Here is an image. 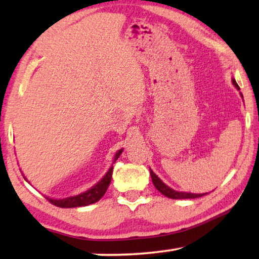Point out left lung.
Wrapping results in <instances>:
<instances>
[{
  "instance_id": "1",
  "label": "left lung",
  "mask_w": 259,
  "mask_h": 259,
  "mask_svg": "<svg viewBox=\"0 0 259 259\" xmlns=\"http://www.w3.org/2000/svg\"><path fill=\"white\" fill-rule=\"evenodd\" d=\"M232 83L235 84V87L237 90H239V86L237 84L236 80L232 79ZM243 97V95H242ZM151 178H152V182H153L155 189H157L159 192L164 194L165 197L167 198H172V199H190V198H199V197H203L205 194L207 193H189V192H179V191H175L171 187H168L166 184H164L161 182V179L159 178V177L155 175V173L152 171L151 169Z\"/></svg>"
}]
</instances>
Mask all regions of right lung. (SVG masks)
I'll return each mask as SVG.
<instances>
[{
  "label": "right lung",
  "instance_id": "right-lung-1",
  "mask_svg": "<svg viewBox=\"0 0 259 259\" xmlns=\"http://www.w3.org/2000/svg\"><path fill=\"white\" fill-rule=\"evenodd\" d=\"M121 153H122V148L116 152L113 162H115L116 160H118V158L120 157V154ZM112 173H113V166L108 169V172L106 173L105 177L100 180V182H99L98 184H95L93 187H91V189L87 190L86 192L77 194V196L63 198V199H52V198H47V200L51 204L55 205V206L63 207V208L86 206V205L97 203L98 200H100L101 198L104 197L106 191H107L109 183H111V179H112Z\"/></svg>",
  "mask_w": 259,
  "mask_h": 259
}]
</instances>
